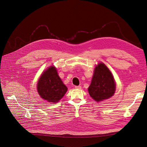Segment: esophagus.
I'll use <instances>...</instances> for the list:
<instances>
[{
	"label": "esophagus",
	"instance_id": "34e87169",
	"mask_svg": "<svg viewBox=\"0 0 147 147\" xmlns=\"http://www.w3.org/2000/svg\"><path fill=\"white\" fill-rule=\"evenodd\" d=\"M75 88H76V89H81V87L80 86H75Z\"/></svg>",
	"mask_w": 147,
	"mask_h": 147
}]
</instances>
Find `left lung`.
<instances>
[{
    "label": "left lung",
    "instance_id": "obj_1",
    "mask_svg": "<svg viewBox=\"0 0 147 147\" xmlns=\"http://www.w3.org/2000/svg\"><path fill=\"white\" fill-rule=\"evenodd\" d=\"M88 93L96 102L107 99L113 96L115 90V83L108 68L102 63L96 67Z\"/></svg>",
    "mask_w": 147,
    "mask_h": 147
}]
</instances>
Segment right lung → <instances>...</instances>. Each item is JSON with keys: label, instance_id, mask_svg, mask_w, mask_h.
Segmentation results:
<instances>
[{"label": "right lung", "instance_id": "add662e5", "mask_svg": "<svg viewBox=\"0 0 147 147\" xmlns=\"http://www.w3.org/2000/svg\"><path fill=\"white\" fill-rule=\"evenodd\" d=\"M37 89L42 98L53 103L58 102L67 90V87L63 83L54 66L49 67L41 75Z\"/></svg>", "mask_w": 147, "mask_h": 147}]
</instances>
